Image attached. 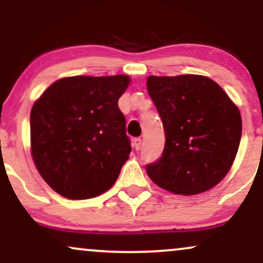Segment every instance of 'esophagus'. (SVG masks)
Returning a JSON list of instances; mask_svg holds the SVG:
<instances>
[{
	"mask_svg": "<svg viewBox=\"0 0 263 263\" xmlns=\"http://www.w3.org/2000/svg\"><path fill=\"white\" fill-rule=\"evenodd\" d=\"M141 146H142V140L140 137L135 138L134 140V147L136 148V151H140L141 149Z\"/></svg>",
	"mask_w": 263,
	"mask_h": 263,
	"instance_id": "esophagus-1",
	"label": "esophagus"
}]
</instances>
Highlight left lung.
I'll return each mask as SVG.
<instances>
[{
	"label": "left lung",
	"instance_id": "left-lung-1",
	"mask_svg": "<svg viewBox=\"0 0 263 263\" xmlns=\"http://www.w3.org/2000/svg\"><path fill=\"white\" fill-rule=\"evenodd\" d=\"M147 90L161 116L165 144L146 165L161 188L182 195L206 192L221 182L236 157L242 121L220 85L201 75L148 77Z\"/></svg>",
	"mask_w": 263,
	"mask_h": 263
}]
</instances>
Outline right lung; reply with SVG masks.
Masks as SVG:
<instances>
[{
  "label": "right lung",
  "mask_w": 263,
  "mask_h": 263,
  "mask_svg": "<svg viewBox=\"0 0 263 263\" xmlns=\"http://www.w3.org/2000/svg\"><path fill=\"white\" fill-rule=\"evenodd\" d=\"M127 75L70 77L48 87L31 111V149L48 185L68 199L98 197L114 185L131 142L117 101Z\"/></svg>",
  "instance_id": "add662e5"
}]
</instances>
